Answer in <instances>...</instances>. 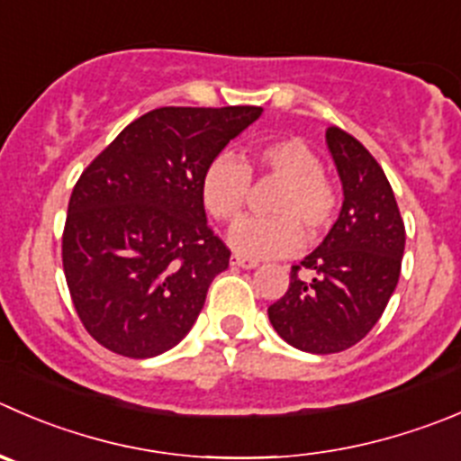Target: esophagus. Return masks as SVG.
<instances>
[{"label": "esophagus", "instance_id": "1", "mask_svg": "<svg viewBox=\"0 0 461 461\" xmlns=\"http://www.w3.org/2000/svg\"><path fill=\"white\" fill-rule=\"evenodd\" d=\"M231 266H236V267H243V270H252V267H257L258 263L254 261V258H245V257H239V254H234V257H231Z\"/></svg>", "mask_w": 461, "mask_h": 461}]
</instances>
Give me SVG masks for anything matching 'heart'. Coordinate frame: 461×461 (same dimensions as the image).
<instances>
[{
    "mask_svg": "<svg viewBox=\"0 0 461 461\" xmlns=\"http://www.w3.org/2000/svg\"><path fill=\"white\" fill-rule=\"evenodd\" d=\"M252 176L279 180L267 218H245L230 231V245L249 258L284 257L302 248L303 231L317 239L333 225L338 195L321 173L315 150L297 137H279L254 146L245 162L218 155L203 171L200 195L216 221L240 216L252 191Z\"/></svg>",
    "mask_w": 461,
    "mask_h": 461,
    "instance_id": "heart-1",
    "label": "heart"
}]
</instances>
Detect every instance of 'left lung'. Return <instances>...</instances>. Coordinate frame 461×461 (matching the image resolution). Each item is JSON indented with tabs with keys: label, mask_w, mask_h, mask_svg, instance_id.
<instances>
[{
	"label": "left lung",
	"mask_w": 461,
	"mask_h": 461,
	"mask_svg": "<svg viewBox=\"0 0 461 461\" xmlns=\"http://www.w3.org/2000/svg\"><path fill=\"white\" fill-rule=\"evenodd\" d=\"M326 146L342 182V209L267 308L276 333L308 354H338L374 329L399 284L405 249L403 218L381 164L342 128L326 131ZM302 267L312 280L298 276Z\"/></svg>",
	"instance_id": "left-lung-1"
}]
</instances>
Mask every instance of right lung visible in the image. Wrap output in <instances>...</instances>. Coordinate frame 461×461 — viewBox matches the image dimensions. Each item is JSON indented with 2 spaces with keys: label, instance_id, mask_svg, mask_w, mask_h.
I'll return each mask as SVG.
<instances>
[{
  "label": "right lung",
  "instance_id": "right-lung-1",
  "mask_svg": "<svg viewBox=\"0 0 461 461\" xmlns=\"http://www.w3.org/2000/svg\"><path fill=\"white\" fill-rule=\"evenodd\" d=\"M261 114L257 105L158 107L78 177L62 267L80 321L105 349L153 358L195 324L231 254L207 225L203 171Z\"/></svg>",
  "mask_w": 461,
  "mask_h": 461
}]
</instances>
